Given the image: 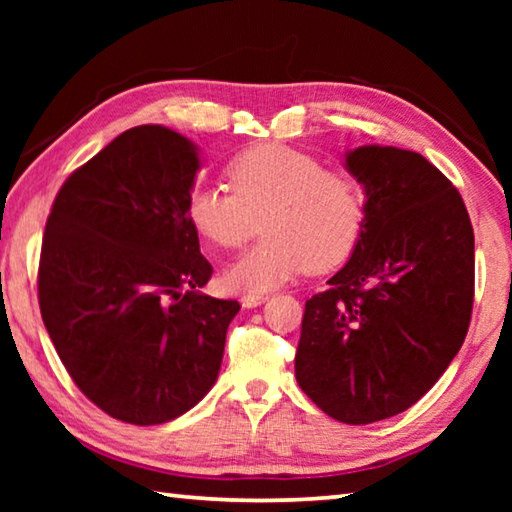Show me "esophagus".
<instances>
[{
    "label": "esophagus",
    "mask_w": 512,
    "mask_h": 512,
    "mask_svg": "<svg viewBox=\"0 0 512 512\" xmlns=\"http://www.w3.org/2000/svg\"><path fill=\"white\" fill-rule=\"evenodd\" d=\"M266 300H268V296H264V293H244V296H241V307L253 309V307L262 305V302H266Z\"/></svg>",
    "instance_id": "obj_1"
}]
</instances>
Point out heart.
Returning a JSON list of instances; mask_svg holds the SVG:
<instances>
[{
    "label": "heart",
    "instance_id": "obj_1",
    "mask_svg": "<svg viewBox=\"0 0 512 512\" xmlns=\"http://www.w3.org/2000/svg\"><path fill=\"white\" fill-rule=\"evenodd\" d=\"M230 189L196 183L187 196V219L198 235L219 248L264 239L228 266L232 291L264 293L311 268L329 271L357 246L366 196L357 178L305 151L280 144L255 146L228 164Z\"/></svg>",
    "mask_w": 512,
    "mask_h": 512
}]
</instances>
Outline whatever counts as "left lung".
<instances>
[{"instance_id": "left-lung-1", "label": "left lung", "mask_w": 512, "mask_h": 512, "mask_svg": "<svg viewBox=\"0 0 512 512\" xmlns=\"http://www.w3.org/2000/svg\"><path fill=\"white\" fill-rule=\"evenodd\" d=\"M366 194L357 246L305 305L296 379L345 424L393 418L461 350L474 302V232L456 187L420 153H345Z\"/></svg>"}]
</instances>
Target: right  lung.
<instances>
[{"label":"right lung","mask_w":512,"mask_h":512,"mask_svg":"<svg viewBox=\"0 0 512 512\" xmlns=\"http://www.w3.org/2000/svg\"><path fill=\"white\" fill-rule=\"evenodd\" d=\"M198 146L167 126L115 137L65 180L38 300L83 395L121 422H169L210 393L237 300L203 296L212 264L187 219Z\"/></svg>","instance_id":"add662e5"}]
</instances>
